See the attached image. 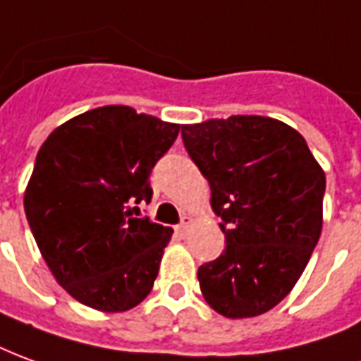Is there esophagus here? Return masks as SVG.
<instances>
[{
    "mask_svg": "<svg viewBox=\"0 0 361 361\" xmlns=\"http://www.w3.org/2000/svg\"><path fill=\"white\" fill-rule=\"evenodd\" d=\"M189 226H191V216L183 215L181 216V223L176 226V231H178V234H181V236H183V234L188 233Z\"/></svg>",
    "mask_w": 361,
    "mask_h": 361,
    "instance_id": "obj_1",
    "label": "esophagus"
}]
</instances>
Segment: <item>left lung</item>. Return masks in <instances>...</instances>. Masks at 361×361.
Returning a JSON list of instances; mask_svg holds the SVG:
<instances>
[{"label":"left lung","mask_w":361,"mask_h":361,"mask_svg":"<svg viewBox=\"0 0 361 361\" xmlns=\"http://www.w3.org/2000/svg\"><path fill=\"white\" fill-rule=\"evenodd\" d=\"M181 138L211 185L226 244L199 268L201 293L226 319L268 312L293 289L319 242L324 172L305 138L269 117L181 125Z\"/></svg>","instance_id":"8db88e82"}]
</instances>
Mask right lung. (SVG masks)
I'll return each instance as SVG.
<instances>
[{"instance_id": "add662e5", "label": "right lung", "mask_w": 361, "mask_h": 361, "mask_svg": "<svg viewBox=\"0 0 361 361\" xmlns=\"http://www.w3.org/2000/svg\"><path fill=\"white\" fill-rule=\"evenodd\" d=\"M180 125L125 105L85 111L50 133L25 191L42 258L75 301L103 312L137 307L154 286L172 228L133 211Z\"/></svg>"}]
</instances>
